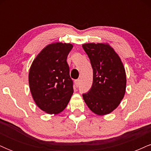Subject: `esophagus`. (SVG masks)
Segmentation results:
<instances>
[{
    "label": "esophagus",
    "instance_id": "esophagus-1",
    "mask_svg": "<svg viewBox=\"0 0 151 151\" xmlns=\"http://www.w3.org/2000/svg\"><path fill=\"white\" fill-rule=\"evenodd\" d=\"M75 84H76V86L78 87V86H79V84H80V80H79V79H77V80H75Z\"/></svg>",
    "mask_w": 151,
    "mask_h": 151
}]
</instances>
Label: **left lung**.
I'll list each match as a JSON object with an SVG mask.
<instances>
[{"instance_id": "left-lung-1", "label": "left lung", "mask_w": 151, "mask_h": 151, "mask_svg": "<svg viewBox=\"0 0 151 151\" xmlns=\"http://www.w3.org/2000/svg\"><path fill=\"white\" fill-rule=\"evenodd\" d=\"M93 69V83L82 96L88 107L98 115L112 112L126 92V76L119 55L109 45L86 43L82 45Z\"/></svg>"}]
</instances>
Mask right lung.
Instances as JSON below:
<instances>
[{
  "label": "right lung",
  "instance_id": "1",
  "mask_svg": "<svg viewBox=\"0 0 151 151\" xmlns=\"http://www.w3.org/2000/svg\"><path fill=\"white\" fill-rule=\"evenodd\" d=\"M72 44H50L36 57L29 72L32 98L41 110L58 114L66 108L73 93V81L67 58Z\"/></svg>",
  "mask_w": 151,
  "mask_h": 151
}]
</instances>
